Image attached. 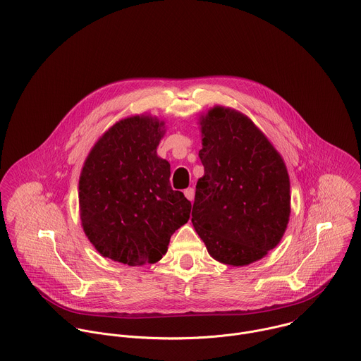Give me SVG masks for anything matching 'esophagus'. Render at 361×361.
Returning a JSON list of instances; mask_svg holds the SVG:
<instances>
[{
  "instance_id": "esophagus-1",
  "label": "esophagus",
  "mask_w": 361,
  "mask_h": 361,
  "mask_svg": "<svg viewBox=\"0 0 361 361\" xmlns=\"http://www.w3.org/2000/svg\"><path fill=\"white\" fill-rule=\"evenodd\" d=\"M183 193H185V196H186V199L188 200H193L195 199V189L193 188H188V189H185L183 190Z\"/></svg>"
}]
</instances>
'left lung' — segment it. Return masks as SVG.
<instances>
[{
  "mask_svg": "<svg viewBox=\"0 0 361 361\" xmlns=\"http://www.w3.org/2000/svg\"><path fill=\"white\" fill-rule=\"evenodd\" d=\"M204 175L196 183L192 224L224 264L260 260L290 218V179L283 158L245 114L216 105L199 116Z\"/></svg>",
  "mask_w": 361,
  "mask_h": 361,
  "instance_id": "8db88e82",
  "label": "left lung"
}]
</instances>
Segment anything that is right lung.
<instances>
[{"label": "right lung", "mask_w": 361, "mask_h": 361, "mask_svg": "<svg viewBox=\"0 0 361 361\" xmlns=\"http://www.w3.org/2000/svg\"><path fill=\"white\" fill-rule=\"evenodd\" d=\"M165 132L157 116H128L90 151L78 185L80 218L101 256L128 266L157 263L189 221L192 204L171 188V165L157 155Z\"/></svg>", "instance_id": "add662e5"}]
</instances>
